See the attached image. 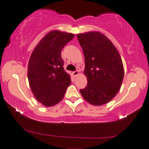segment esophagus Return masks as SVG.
I'll list each match as a JSON object with an SVG mask.
<instances>
[{"mask_svg":"<svg viewBox=\"0 0 149 149\" xmlns=\"http://www.w3.org/2000/svg\"><path fill=\"white\" fill-rule=\"evenodd\" d=\"M72 74H73V75H74V77H76V76H77V75L79 74V70H75V71H74V72H72Z\"/></svg>","mask_w":149,"mask_h":149,"instance_id":"34e87169","label":"esophagus"}]
</instances>
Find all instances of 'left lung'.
Segmentation results:
<instances>
[{"label":"left lung","mask_w":149,"mask_h":149,"mask_svg":"<svg viewBox=\"0 0 149 149\" xmlns=\"http://www.w3.org/2000/svg\"><path fill=\"white\" fill-rule=\"evenodd\" d=\"M85 56L87 85L80 92L95 106L109 102L119 92L124 77L123 62L115 45L100 32L78 34Z\"/></svg>","instance_id":"1"}]
</instances>
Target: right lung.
Listing matches in <instances>:
<instances>
[{"label":"right lung","mask_w":149,"mask_h":149,"mask_svg":"<svg viewBox=\"0 0 149 149\" xmlns=\"http://www.w3.org/2000/svg\"><path fill=\"white\" fill-rule=\"evenodd\" d=\"M74 36V34L52 30L40 40L30 56L28 66L30 89L36 99L45 107L60 102L70 85L61 52Z\"/></svg>","instance_id":"right-lung-1"}]
</instances>
